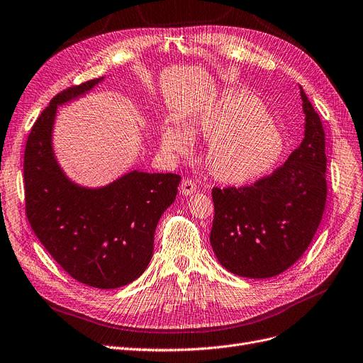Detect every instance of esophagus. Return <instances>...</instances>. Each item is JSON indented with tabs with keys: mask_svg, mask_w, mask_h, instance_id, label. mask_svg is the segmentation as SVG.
Wrapping results in <instances>:
<instances>
[{
	"mask_svg": "<svg viewBox=\"0 0 363 363\" xmlns=\"http://www.w3.org/2000/svg\"><path fill=\"white\" fill-rule=\"evenodd\" d=\"M196 190H197V185H196V182L193 179H188V178L182 179V182H181V191H182L184 196H190Z\"/></svg>",
	"mask_w": 363,
	"mask_h": 363,
	"instance_id": "esophagus-1",
	"label": "esophagus"
}]
</instances>
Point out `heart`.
I'll use <instances>...</instances> for the list:
<instances>
[{"label":"heart","mask_w":363,"mask_h":363,"mask_svg":"<svg viewBox=\"0 0 363 363\" xmlns=\"http://www.w3.org/2000/svg\"><path fill=\"white\" fill-rule=\"evenodd\" d=\"M204 138L213 139L208 167L225 184H246L269 173L285 150V139L264 106L249 94L228 91L213 102L194 123ZM163 147L185 152L193 139L188 130L172 124L163 133Z\"/></svg>","instance_id":"heart-1"}]
</instances>
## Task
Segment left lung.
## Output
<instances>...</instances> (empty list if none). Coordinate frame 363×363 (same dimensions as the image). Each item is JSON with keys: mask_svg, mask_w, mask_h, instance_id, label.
Returning <instances> with one entry per match:
<instances>
[{"mask_svg": "<svg viewBox=\"0 0 363 363\" xmlns=\"http://www.w3.org/2000/svg\"><path fill=\"white\" fill-rule=\"evenodd\" d=\"M304 140L285 164L245 186L212 188L211 245L220 265L250 279L273 277L311 243L326 204L325 130L301 89Z\"/></svg>", "mask_w": 363, "mask_h": 363, "instance_id": "left-lung-1", "label": "left lung"}]
</instances>
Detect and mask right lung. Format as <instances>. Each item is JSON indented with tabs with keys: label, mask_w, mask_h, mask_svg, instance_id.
Returning a JSON list of instances; mask_svg holds the SVG:
<instances>
[{
	"label": "right lung",
	"mask_w": 363,
	"mask_h": 363,
	"mask_svg": "<svg viewBox=\"0 0 363 363\" xmlns=\"http://www.w3.org/2000/svg\"><path fill=\"white\" fill-rule=\"evenodd\" d=\"M101 80L62 90L34 123L23 160L25 211L38 240L72 279L114 289L145 272L155 227L175 201L181 177L133 170L90 190L64 175L52 148L57 105L80 96Z\"/></svg>",
	"instance_id": "obj_1"
}]
</instances>
